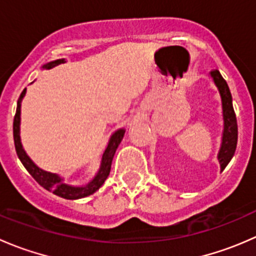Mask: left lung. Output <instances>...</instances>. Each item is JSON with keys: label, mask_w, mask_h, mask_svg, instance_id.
<instances>
[{"label": "left lung", "mask_w": 256, "mask_h": 256, "mask_svg": "<svg viewBox=\"0 0 256 256\" xmlns=\"http://www.w3.org/2000/svg\"><path fill=\"white\" fill-rule=\"evenodd\" d=\"M214 85L218 89L222 100V112H223V135H222L220 148L218 152V161L220 164V172L226 167L236 154V142H238V125H236V112L233 108L230 90L218 69H214L209 73Z\"/></svg>", "instance_id": "1"}]
</instances>
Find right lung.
<instances>
[{"label":"right lung","mask_w":256,"mask_h":256,"mask_svg":"<svg viewBox=\"0 0 256 256\" xmlns=\"http://www.w3.org/2000/svg\"><path fill=\"white\" fill-rule=\"evenodd\" d=\"M62 63H66V59H56V60L49 62V63L44 64L42 66L43 69H50L53 66H59ZM27 89H24L20 94V99L17 102V110L16 115H14V147H16L17 156L20 158V161L22 162L23 166L26 167L30 174L42 186L43 188L49 190V192H53L54 194L58 196V197L64 198V200H80V198L88 197V196L92 194V193L96 192L104 182L106 180L108 176L110 174V170H112V162L114 158V154H115L116 150H118V144L122 141L124 135H125V128H118L115 132L110 136L109 142H108L106 148H105L104 154L102 156V161H100V167L98 170V172L95 174V176L86 182L85 184L82 186H73L66 183L63 177H60L56 174H52V172L44 171V170L40 168L34 162L30 160V157L28 156L27 152L23 148L22 142H20V105H22V100L24 98Z\"/></svg>","instance_id":"1"}]
</instances>
